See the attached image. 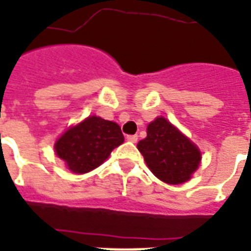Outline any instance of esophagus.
<instances>
[{
    "label": "esophagus",
    "instance_id": "obj_1",
    "mask_svg": "<svg viewBox=\"0 0 251 251\" xmlns=\"http://www.w3.org/2000/svg\"><path fill=\"white\" fill-rule=\"evenodd\" d=\"M126 139L130 142H133V143H135V142L138 141V135H127V137H126Z\"/></svg>",
    "mask_w": 251,
    "mask_h": 251
}]
</instances>
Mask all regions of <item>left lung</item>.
Masks as SVG:
<instances>
[{"label": "left lung", "mask_w": 251, "mask_h": 251, "mask_svg": "<svg viewBox=\"0 0 251 251\" xmlns=\"http://www.w3.org/2000/svg\"><path fill=\"white\" fill-rule=\"evenodd\" d=\"M138 150L153 175L171 185L187 181L201 163L198 147L164 117L147 126V137Z\"/></svg>", "instance_id": "obj_1"}]
</instances>
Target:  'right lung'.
<instances>
[{
  "label": "right lung",
  "mask_w": 251,
  "mask_h": 251,
  "mask_svg": "<svg viewBox=\"0 0 251 251\" xmlns=\"http://www.w3.org/2000/svg\"><path fill=\"white\" fill-rule=\"evenodd\" d=\"M122 142L124 134L116 122L91 116L70 127L56 142L54 150L70 171L87 173L102 164Z\"/></svg>",
  "instance_id": "add662e5"
}]
</instances>
